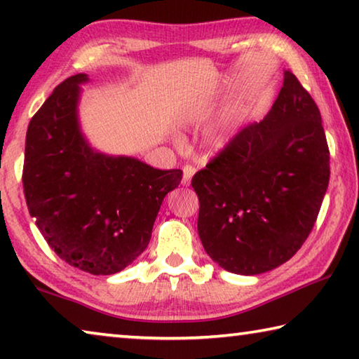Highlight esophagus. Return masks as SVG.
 Here are the masks:
<instances>
[{
	"label": "esophagus",
	"mask_w": 359,
	"mask_h": 359,
	"mask_svg": "<svg viewBox=\"0 0 359 359\" xmlns=\"http://www.w3.org/2000/svg\"><path fill=\"white\" fill-rule=\"evenodd\" d=\"M194 171H196V169H194V168L190 166V165L184 166V177H182V184H184L185 187L190 185L191 177L194 175Z\"/></svg>",
	"instance_id": "obj_1"
}]
</instances>
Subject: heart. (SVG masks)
Listing matches in <instances>:
<instances>
[{
	"label": "heart",
	"mask_w": 359,
	"mask_h": 359,
	"mask_svg": "<svg viewBox=\"0 0 359 359\" xmlns=\"http://www.w3.org/2000/svg\"><path fill=\"white\" fill-rule=\"evenodd\" d=\"M231 137H233V131H231V128L217 130L209 136V147L212 150H222L231 142Z\"/></svg>",
	"instance_id": "obj_1"
}]
</instances>
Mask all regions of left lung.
<instances>
[{
    "label": "left lung",
    "instance_id": "8db88e82",
    "mask_svg": "<svg viewBox=\"0 0 359 359\" xmlns=\"http://www.w3.org/2000/svg\"><path fill=\"white\" fill-rule=\"evenodd\" d=\"M330 184V149L317 104L291 71L259 123L245 126L194 174L198 233L223 269L263 274L311 234Z\"/></svg>",
    "mask_w": 359,
    "mask_h": 359
}]
</instances>
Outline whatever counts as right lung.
<instances>
[{"label": "right lung", "mask_w": 359, "mask_h": 359, "mask_svg": "<svg viewBox=\"0 0 359 359\" xmlns=\"http://www.w3.org/2000/svg\"><path fill=\"white\" fill-rule=\"evenodd\" d=\"M76 74L53 90L28 125L23 191L48 247L69 266L111 276L147 248L166 194L180 169H154L131 156L90 147L79 126Z\"/></svg>", "instance_id": "1"}]
</instances>
